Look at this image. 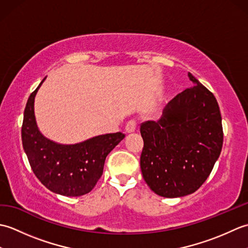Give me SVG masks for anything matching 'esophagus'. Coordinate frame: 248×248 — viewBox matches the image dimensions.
Wrapping results in <instances>:
<instances>
[{
	"instance_id": "1",
	"label": "esophagus",
	"mask_w": 248,
	"mask_h": 248,
	"mask_svg": "<svg viewBox=\"0 0 248 248\" xmlns=\"http://www.w3.org/2000/svg\"><path fill=\"white\" fill-rule=\"evenodd\" d=\"M136 125H138V120L136 119H131L129 120L127 124H125V131L127 132H133V131L136 129Z\"/></svg>"
}]
</instances>
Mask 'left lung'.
<instances>
[{"label":"left lung","instance_id":"left-lung-1","mask_svg":"<svg viewBox=\"0 0 248 248\" xmlns=\"http://www.w3.org/2000/svg\"><path fill=\"white\" fill-rule=\"evenodd\" d=\"M195 86L173 97L157 121L140 124V170L163 197L192 194L211 173L223 147L222 116L214 94L192 73Z\"/></svg>","mask_w":248,"mask_h":248}]
</instances>
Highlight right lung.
<instances>
[{
  "label": "right lung",
  "instance_id": "1",
  "mask_svg": "<svg viewBox=\"0 0 248 248\" xmlns=\"http://www.w3.org/2000/svg\"><path fill=\"white\" fill-rule=\"evenodd\" d=\"M43 82L31 93L24 109L21 130L24 151L35 176L46 188L64 196H82L96 186L108 155L125 135H99L76 145H60L46 139L34 115V99Z\"/></svg>",
  "mask_w": 248,
  "mask_h": 248
}]
</instances>
